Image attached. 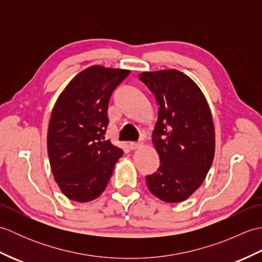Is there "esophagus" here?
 <instances>
[{
  "instance_id": "esophagus-1",
  "label": "esophagus",
  "mask_w": 262,
  "mask_h": 262,
  "mask_svg": "<svg viewBox=\"0 0 262 262\" xmlns=\"http://www.w3.org/2000/svg\"><path fill=\"white\" fill-rule=\"evenodd\" d=\"M141 146H142V143H140V142H130L129 143L130 149H137V148H140Z\"/></svg>"
}]
</instances>
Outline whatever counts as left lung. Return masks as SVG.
<instances>
[{"mask_svg":"<svg viewBox=\"0 0 262 262\" xmlns=\"http://www.w3.org/2000/svg\"><path fill=\"white\" fill-rule=\"evenodd\" d=\"M140 79L159 104L152 142L161 164L146 176L147 187L165 203L183 202L200 187L213 163L210 109L198 85L180 71L143 72Z\"/></svg>","mask_w":262,"mask_h":262,"instance_id":"8db88e82","label":"left lung"}]
</instances>
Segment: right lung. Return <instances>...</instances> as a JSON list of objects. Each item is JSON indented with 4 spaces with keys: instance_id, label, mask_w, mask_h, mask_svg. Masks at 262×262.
<instances>
[{
    "instance_id": "obj_1",
    "label": "right lung",
    "mask_w": 262,
    "mask_h": 262,
    "mask_svg": "<svg viewBox=\"0 0 262 262\" xmlns=\"http://www.w3.org/2000/svg\"><path fill=\"white\" fill-rule=\"evenodd\" d=\"M130 71L93 65L59 94L48 126L47 151L55 181L71 200L98 198L122 149L104 141L111 94Z\"/></svg>"
}]
</instances>
